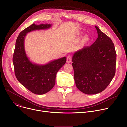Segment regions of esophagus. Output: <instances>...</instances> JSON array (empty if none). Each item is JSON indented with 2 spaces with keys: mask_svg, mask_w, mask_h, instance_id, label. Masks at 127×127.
<instances>
[{
  "mask_svg": "<svg viewBox=\"0 0 127 127\" xmlns=\"http://www.w3.org/2000/svg\"><path fill=\"white\" fill-rule=\"evenodd\" d=\"M71 57L70 55H69L67 57V62L68 63H70V62H71Z\"/></svg>",
  "mask_w": 127,
  "mask_h": 127,
  "instance_id": "obj_1",
  "label": "esophagus"
}]
</instances>
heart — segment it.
<instances>
[{
	"label": "heart",
	"instance_id": "obj_1",
	"mask_svg": "<svg viewBox=\"0 0 127 127\" xmlns=\"http://www.w3.org/2000/svg\"><path fill=\"white\" fill-rule=\"evenodd\" d=\"M89 40V38H88V36H85V37H84L83 38V40H82V43H83V44L87 43V42H88Z\"/></svg>",
	"mask_w": 127,
	"mask_h": 127
}]
</instances>
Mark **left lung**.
Segmentation results:
<instances>
[{"mask_svg":"<svg viewBox=\"0 0 127 127\" xmlns=\"http://www.w3.org/2000/svg\"><path fill=\"white\" fill-rule=\"evenodd\" d=\"M98 38L73 55L72 65L77 87L87 95L104 90L114 77L116 54L111 39L96 26Z\"/></svg>","mask_w":127,"mask_h":127,"instance_id":"left-lung-1","label":"left lung"}]
</instances>
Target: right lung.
Listing matches in <instances>:
<instances>
[{
	"instance_id": "right-lung-1",
	"label": "right lung",
	"mask_w": 127,
	"mask_h": 127,
	"mask_svg": "<svg viewBox=\"0 0 127 127\" xmlns=\"http://www.w3.org/2000/svg\"><path fill=\"white\" fill-rule=\"evenodd\" d=\"M51 24L33 23L20 32L17 38L13 58L16 77L27 89L37 95H43L51 90L56 82L57 72L65 64L64 57L40 65L32 63L27 57L24 46L27 33L34 30L47 29Z\"/></svg>"
}]
</instances>
